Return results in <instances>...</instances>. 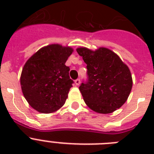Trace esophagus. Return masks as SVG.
<instances>
[{
  "mask_svg": "<svg viewBox=\"0 0 154 154\" xmlns=\"http://www.w3.org/2000/svg\"><path fill=\"white\" fill-rule=\"evenodd\" d=\"M75 83L76 85H79V84H80V79H77L75 81Z\"/></svg>",
  "mask_w": 154,
  "mask_h": 154,
  "instance_id": "34e87169",
  "label": "esophagus"
}]
</instances>
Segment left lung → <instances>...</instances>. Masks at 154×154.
I'll return each mask as SVG.
<instances>
[{
    "label": "left lung",
    "instance_id": "1",
    "mask_svg": "<svg viewBox=\"0 0 154 154\" xmlns=\"http://www.w3.org/2000/svg\"><path fill=\"white\" fill-rule=\"evenodd\" d=\"M86 63L88 82L79 90L85 104L98 113L113 112L127 100L133 86L131 72L115 52L101 47L76 49Z\"/></svg>",
    "mask_w": 154,
    "mask_h": 154
}]
</instances>
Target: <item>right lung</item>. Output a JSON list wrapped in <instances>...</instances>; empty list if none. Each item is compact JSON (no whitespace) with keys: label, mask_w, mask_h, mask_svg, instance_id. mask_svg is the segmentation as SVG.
I'll return each mask as SVG.
<instances>
[{"label":"right lung","mask_w":154,"mask_h":154,"mask_svg":"<svg viewBox=\"0 0 154 154\" xmlns=\"http://www.w3.org/2000/svg\"><path fill=\"white\" fill-rule=\"evenodd\" d=\"M73 52L69 46L51 44L28 58L21 72V90L34 109L41 113L56 112L68 98L73 81L65 65Z\"/></svg>","instance_id":"right-lung-1"}]
</instances>
